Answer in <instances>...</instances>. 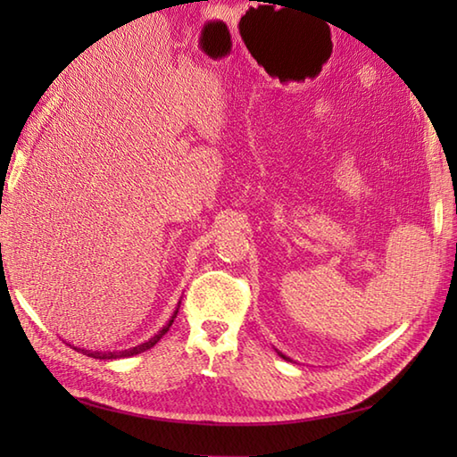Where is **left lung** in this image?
I'll use <instances>...</instances> for the list:
<instances>
[{
	"label": "left lung",
	"instance_id": "left-lung-1",
	"mask_svg": "<svg viewBox=\"0 0 457 457\" xmlns=\"http://www.w3.org/2000/svg\"><path fill=\"white\" fill-rule=\"evenodd\" d=\"M277 353H278V355H280V357H283V359H287V361H290V357H287V355H285V353H280V352H277Z\"/></svg>",
	"mask_w": 457,
	"mask_h": 457
}]
</instances>
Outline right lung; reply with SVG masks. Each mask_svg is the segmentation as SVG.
I'll use <instances>...</instances> for the list:
<instances>
[{"mask_svg": "<svg viewBox=\"0 0 457 457\" xmlns=\"http://www.w3.org/2000/svg\"><path fill=\"white\" fill-rule=\"evenodd\" d=\"M179 308H180V303H179V306H177V310H174L172 312V316H170V320L167 322V326H162L157 334H154L149 342H145V344H139V345H135V347H129V349H121V352H90V349H80V347H74V349H80V352L84 353V355H88V357H94V359H121V357H131V355H137V353H141V352H147V349H151L154 344L159 342V339L169 332V328L172 326V322H174V318H177V314H179Z\"/></svg>", "mask_w": 457, "mask_h": 457, "instance_id": "right-lung-1", "label": "right lung"}]
</instances>
